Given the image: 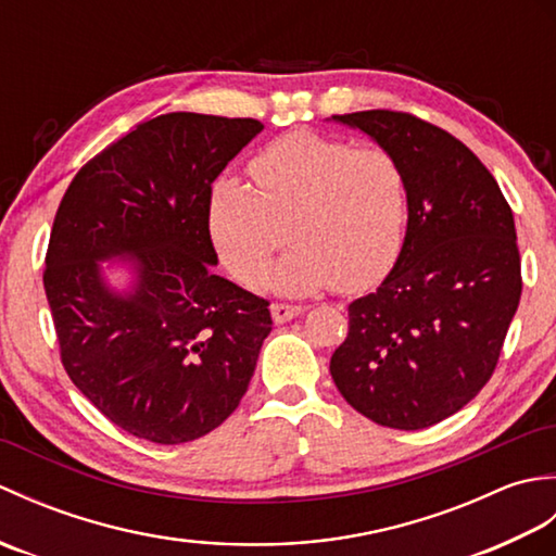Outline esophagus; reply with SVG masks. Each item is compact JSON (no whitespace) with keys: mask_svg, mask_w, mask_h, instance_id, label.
Listing matches in <instances>:
<instances>
[{"mask_svg":"<svg viewBox=\"0 0 556 556\" xmlns=\"http://www.w3.org/2000/svg\"><path fill=\"white\" fill-rule=\"evenodd\" d=\"M269 311H271V320L281 325V323H289V320H293V317H296V315H301V313H303V305L271 303Z\"/></svg>","mask_w":556,"mask_h":556,"instance_id":"obj_1","label":"esophagus"}]
</instances>
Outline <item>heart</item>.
<instances>
[{
	"mask_svg": "<svg viewBox=\"0 0 556 556\" xmlns=\"http://www.w3.org/2000/svg\"><path fill=\"white\" fill-rule=\"evenodd\" d=\"M255 188L224 179L207 222L222 263L257 285L287 230L294 245L263 280L279 293L334 285L363 291L392 267L406 224V181L382 148L291 131L251 160Z\"/></svg>",
	"mask_w": 556,
	"mask_h": 556,
	"instance_id": "1",
	"label": "heart"
}]
</instances>
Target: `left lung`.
Here are the masks:
<instances>
[{"mask_svg":"<svg viewBox=\"0 0 556 556\" xmlns=\"http://www.w3.org/2000/svg\"><path fill=\"white\" fill-rule=\"evenodd\" d=\"M332 119L399 162L408 227L387 279L349 305L329 372L372 422L430 428L497 368L523 287L511 207L485 164L440 126L389 110Z\"/></svg>","mask_w":556,"mask_h":556,"instance_id":"1","label":"left lung"}]
</instances>
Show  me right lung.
<instances>
[{"label": "right lung", "mask_w": 556, "mask_h": 556, "mask_svg": "<svg viewBox=\"0 0 556 556\" xmlns=\"http://www.w3.org/2000/svg\"><path fill=\"white\" fill-rule=\"evenodd\" d=\"M263 131L257 119L172 112L83 164L59 203L45 293L64 370L116 428L155 444L227 420L271 332L267 301L215 275L212 181ZM126 256L114 292L102 258Z\"/></svg>", "instance_id": "1"}]
</instances>
